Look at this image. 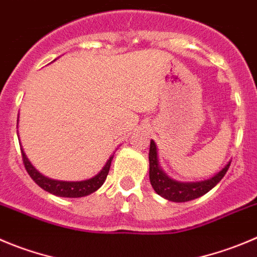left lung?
I'll list each match as a JSON object with an SVG mask.
<instances>
[{"instance_id":"obj_1","label":"left lung","mask_w":257,"mask_h":257,"mask_svg":"<svg viewBox=\"0 0 257 257\" xmlns=\"http://www.w3.org/2000/svg\"><path fill=\"white\" fill-rule=\"evenodd\" d=\"M229 165L228 162L222 171L218 172L217 175L209 180L205 181H200V183H179L171 180L169 176H166L164 171L158 166V158H157V148L153 141H151L150 146V180L151 185L153 186L156 193L158 195L164 196L165 199L171 201H176V203H183V201L193 200V199L203 196L207 194L208 191L212 190L223 176L228 171Z\"/></svg>"}]
</instances>
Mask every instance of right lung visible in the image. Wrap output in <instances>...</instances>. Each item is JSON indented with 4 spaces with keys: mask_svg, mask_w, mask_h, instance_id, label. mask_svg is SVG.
I'll return each instance as SVG.
<instances>
[{
    "mask_svg": "<svg viewBox=\"0 0 257 257\" xmlns=\"http://www.w3.org/2000/svg\"><path fill=\"white\" fill-rule=\"evenodd\" d=\"M21 156H23L24 166H25L26 171L30 175L31 179L34 180L40 188L44 189L48 193L54 194L57 196H63V198H81V196H86L97 190L104 184L105 180H106V176L110 170V165H111L112 157H114V156H111L107 160L104 169L96 175L95 177H92V179L85 180V181H76V183L72 181V183H69V181H58V180H52L43 176L29 162L23 150H21Z\"/></svg>",
    "mask_w": 257,
    "mask_h": 257,
    "instance_id": "obj_1",
    "label": "right lung"
}]
</instances>
